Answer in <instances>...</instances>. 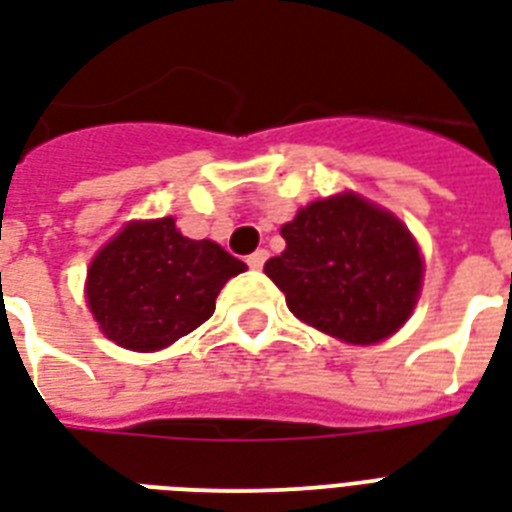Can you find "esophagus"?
Instances as JSON below:
<instances>
[{"mask_svg": "<svg viewBox=\"0 0 512 512\" xmlns=\"http://www.w3.org/2000/svg\"><path fill=\"white\" fill-rule=\"evenodd\" d=\"M265 260H268V252H265V249H257V252H252V255L247 257V265L249 268H255V271H260L265 265Z\"/></svg>", "mask_w": 512, "mask_h": 512, "instance_id": "1", "label": "esophagus"}]
</instances>
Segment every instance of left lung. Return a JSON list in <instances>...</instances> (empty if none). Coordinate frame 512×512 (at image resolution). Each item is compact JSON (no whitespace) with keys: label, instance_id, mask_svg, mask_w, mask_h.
Masks as SVG:
<instances>
[{"label":"left lung","instance_id":"left-lung-1","mask_svg":"<svg viewBox=\"0 0 512 512\" xmlns=\"http://www.w3.org/2000/svg\"><path fill=\"white\" fill-rule=\"evenodd\" d=\"M265 273L300 322L368 346L397 333L419 300L424 260L395 214L354 193L314 201L282 228Z\"/></svg>","mask_w":512,"mask_h":512}]
</instances>
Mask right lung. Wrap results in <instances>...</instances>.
Returning a JSON list of instances; mask_svg holds the SVG:
<instances>
[{"mask_svg": "<svg viewBox=\"0 0 512 512\" xmlns=\"http://www.w3.org/2000/svg\"><path fill=\"white\" fill-rule=\"evenodd\" d=\"M247 265L209 239L182 236L174 217L128 222L93 257L85 298L109 341L158 351L214 314L230 276Z\"/></svg>", "mask_w": 512, "mask_h": 512, "instance_id": "obj_1", "label": "right lung"}]
</instances>
